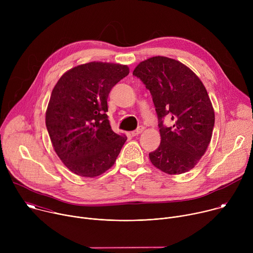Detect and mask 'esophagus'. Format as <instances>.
I'll list each match as a JSON object with an SVG mask.
<instances>
[{"label": "esophagus", "instance_id": "esophagus-1", "mask_svg": "<svg viewBox=\"0 0 253 253\" xmlns=\"http://www.w3.org/2000/svg\"><path fill=\"white\" fill-rule=\"evenodd\" d=\"M143 130H144V127H143V126H139L136 130H134V131L131 132V135H132V136H138L139 134H141V133L143 132Z\"/></svg>", "mask_w": 253, "mask_h": 253}]
</instances>
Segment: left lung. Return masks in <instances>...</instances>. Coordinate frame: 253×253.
<instances>
[{"label": "left lung", "instance_id": "obj_1", "mask_svg": "<svg viewBox=\"0 0 253 253\" xmlns=\"http://www.w3.org/2000/svg\"><path fill=\"white\" fill-rule=\"evenodd\" d=\"M150 91L159 120L161 142L149 153L151 163L167 174L191 170L204 155L214 127V110L207 91L194 72L177 60L156 56L133 71ZM169 115L172 125L163 119Z\"/></svg>", "mask_w": 253, "mask_h": 253}]
</instances>
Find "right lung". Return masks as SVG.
I'll list each match as a JSON object with an SVG mask.
<instances>
[{"instance_id":"add662e5","label":"right lung","mask_w":253,"mask_h":253,"mask_svg":"<svg viewBox=\"0 0 253 253\" xmlns=\"http://www.w3.org/2000/svg\"><path fill=\"white\" fill-rule=\"evenodd\" d=\"M128 74L127 65L90 62L70 69L55 85L46 126L55 152L70 171L92 178L114 165L127 137L111 129L107 99Z\"/></svg>"}]
</instances>
